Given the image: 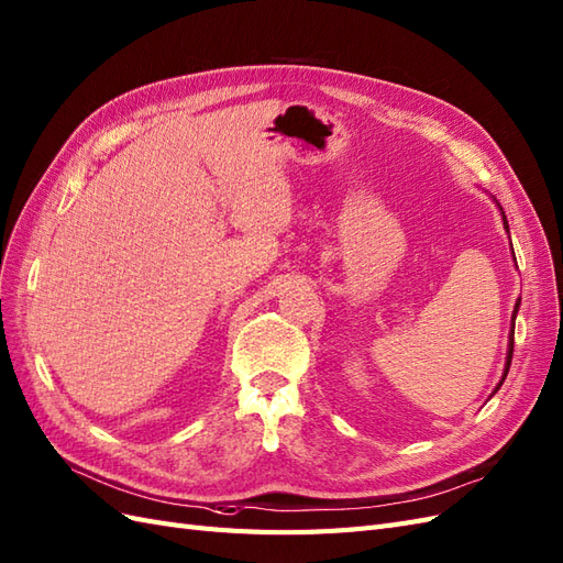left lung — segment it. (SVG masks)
<instances>
[{
  "label": "left lung",
  "instance_id": "left-lung-1",
  "mask_svg": "<svg viewBox=\"0 0 563 563\" xmlns=\"http://www.w3.org/2000/svg\"><path fill=\"white\" fill-rule=\"evenodd\" d=\"M505 227H507V219H505ZM517 311H519V301H517V307H514V316H517ZM511 353H514V323H511V334H509V353H507V367H505L503 382H505V377H507V373H509V365H511ZM503 382H500V387H503Z\"/></svg>",
  "mask_w": 563,
  "mask_h": 563
}]
</instances>
